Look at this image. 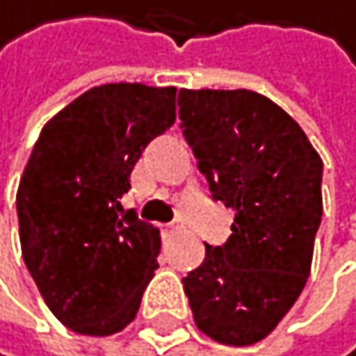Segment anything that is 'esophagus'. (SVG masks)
I'll list each match as a JSON object with an SVG mask.
<instances>
[{"instance_id": "1", "label": "esophagus", "mask_w": 356, "mask_h": 356, "mask_svg": "<svg viewBox=\"0 0 356 356\" xmlns=\"http://www.w3.org/2000/svg\"><path fill=\"white\" fill-rule=\"evenodd\" d=\"M184 229V222L181 220H175V222H170V224H165V233H177V231H181Z\"/></svg>"}]
</instances>
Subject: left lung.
<instances>
[{
    "mask_svg": "<svg viewBox=\"0 0 356 356\" xmlns=\"http://www.w3.org/2000/svg\"><path fill=\"white\" fill-rule=\"evenodd\" d=\"M179 121L215 202L222 247L184 278L195 325L224 346L265 339L305 287L323 215V161L285 109L249 89H181Z\"/></svg>",
    "mask_w": 356,
    "mask_h": 356,
    "instance_id": "obj_1",
    "label": "left lung"
}]
</instances>
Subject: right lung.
Instances as JSON below:
<instances>
[{
	"label": "right lung",
	"mask_w": 356,
	"mask_h": 356,
	"mask_svg": "<svg viewBox=\"0 0 356 356\" xmlns=\"http://www.w3.org/2000/svg\"><path fill=\"white\" fill-rule=\"evenodd\" d=\"M175 87L112 83L42 127L17 188L26 269L62 325L109 337L136 316L159 267V229L123 211L129 172L175 123Z\"/></svg>",
	"instance_id": "obj_1"
}]
</instances>
